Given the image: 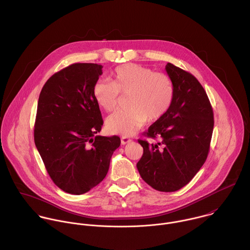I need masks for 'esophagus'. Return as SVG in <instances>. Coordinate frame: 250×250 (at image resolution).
Listing matches in <instances>:
<instances>
[{
  "label": "esophagus",
  "instance_id": "34e87169",
  "mask_svg": "<svg viewBox=\"0 0 250 250\" xmlns=\"http://www.w3.org/2000/svg\"><path fill=\"white\" fill-rule=\"evenodd\" d=\"M132 142V140H130L129 138H127V137H122L121 138V143L123 144V145H125V144H127V143H131Z\"/></svg>",
  "mask_w": 250,
  "mask_h": 250
}]
</instances>
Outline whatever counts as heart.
Instances as JSON below:
<instances>
[{
	"mask_svg": "<svg viewBox=\"0 0 250 250\" xmlns=\"http://www.w3.org/2000/svg\"><path fill=\"white\" fill-rule=\"evenodd\" d=\"M119 94L128 95V108L118 110L107 117V130L110 134L130 137L147 121L161 119L171 107L175 87L172 79L160 72L139 64L120 65L111 74V82L99 80L93 86L97 104L107 112L114 110Z\"/></svg>",
	"mask_w": 250,
	"mask_h": 250,
	"instance_id": "b5f03b06",
	"label": "heart"
}]
</instances>
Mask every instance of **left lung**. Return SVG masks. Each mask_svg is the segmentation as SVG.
<instances>
[{
	"label": "left lung",
	"mask_w": 250,
	"mask_h": 250,
	"mask_svg": "<svg viewBox=\"0 0 250 250\" xmlns=\"http://www.w3.org/2000/svg\"><path fill=\"white\" fill-rule=\"evenodd\" d=\"M166 70L174 83V99L168 111L145 133L160 142L139 140L143 154L137 167L153 188L170 192L188 184L204 165L214 129V113L206 91L193 75L169 62Z\"/></svg>",
	"instance_id": "obj_1"
}]
</instances>
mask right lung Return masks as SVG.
Instances as JSON below:
<instances>
[{"instance_id": "add662e5", "label": "right lung", "mask_w": 250, "mask_h": 250, "mask_svg": "<svg viewBox=\"0 0 250 250\" xmlns=\"http://www.w3.org/2000/svg\"><path fill=\"white\" fill-rule=\"evenodd\" d=\"M96 63H73L55 73L40 92L34 137L53 182L70 194H83L106 177L117 136H97L102 114L93 86L102 75Z\"/></svg>"}]
</instances>
